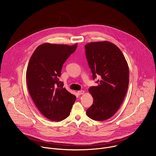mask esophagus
Wrapping results in <instances>:
<instances>
[{
    "label": "esophagus",
    "mask_w": 156,
    "mask_h": 156,
    "mask_svg": "<svg viewBox=\"0 0 156 156\" xmlns=\"http://www.w3.org/2000/svg\"><path fill=\"white\" fill-rule=\"evenodd\" d=\"M77 93H78L79 95L83 94L84 93V90H80V91H77Z\"/></svg>",
    "instance_id": "obj_1"
}]
</instances>
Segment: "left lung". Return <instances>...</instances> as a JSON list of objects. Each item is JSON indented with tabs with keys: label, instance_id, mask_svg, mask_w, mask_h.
I'll return each mask as SVG.
<instances>
[{
	"label": "left lung",
	"instance_id": "8db88e82",
	"mask_svg": "<svg viewBox=\"0 0 156 156\" xmlns=\"http://www.w3.org/2000/svg\"><path fill=\"white\" fill-rule=\"evenodd\" d=\"M85 49L93 79L100 76L98 85L88 89L93 104L87 115L92 120L104 121L117 112L124 101L129 83L128 64L119 48L110 42L88 43Z\"/></svg>",
	"mask_w": 156,
	"mask_h": 156
}]
</instances>
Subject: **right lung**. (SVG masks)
Segmentation results:
<instances>
[{"label": "right lung", "mask_w": 156, "mask_h": 156, "mask_svg": "<svg viewBox=\"0 0 156 156\" xmlns=\"http://www.w3.org/2000/svg\"><path fill=\"white\" fill-rule=\"evenodd\" d=\"M77 44L70 46L45 43L32 55L26 71L30 95L41 114L51 121H60L69 115L76 96L63 88L59 81L63 65Z\"/></svg>", "instance_id": "right-lung-1"}]
</instances>
